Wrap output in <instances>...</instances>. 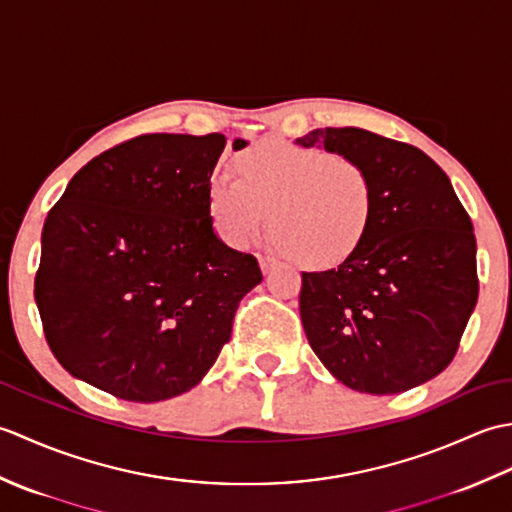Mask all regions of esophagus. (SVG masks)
<instances>
[{"mask_svg":"<svg viewBox=\"0 0 512 512\" xmlns=\"http://www.w3.org/2000/svg\"><path fill=\"white\" fill-rule=\"evenodd\" d=\"M259 266H262V273H264V275H270V273H273V270L279 266V262H277L275 257L262 255V257H259Z\"/></svg>","mask_w":512,"mask_h":512,"instance_id":"esophagus-1","label":"esophagus"}]
</instances>
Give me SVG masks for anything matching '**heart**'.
Here are the masks:
<instances>
[{
  "label": "heart",
  "instance_id": "b5f03b06",
  "mask_svg": "<svg viewBox=\"0 0 512 512\" xmlns=\"http://www.w3.org/2000/svg\"><path fill=\"white\" fill-rule=\"evenodd\" d=\"M235 178L206 191L211 222L228 246L244 248L262 235L273 213L281 250L308 268L347 262L376 222V187L356 158L262 138L237 151Z\"/></svg>",
  "mask_w": 512,
  "mask_h": 512
}]
</instances>
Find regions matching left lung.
<instances>
[{
  "instance_id": "left-lung-1",
  "label": "left lung",
  "mask_w": 512,
  "mask_h": 512,
  "mask_svg": "<svg viewBox=\"0 0 512 512\" xmlns=\"http://www.w3.org/2000/svg\"><path fill=\"white\" fill-rule=\"evenodd\" d=\"M356 158L376 187V222L341 266L301 273L310 347L343 385L400 394L449 367L477 303L475 233L451 180L424 151L358 127L297 138Z\"/></svg>"
}]
</instances>
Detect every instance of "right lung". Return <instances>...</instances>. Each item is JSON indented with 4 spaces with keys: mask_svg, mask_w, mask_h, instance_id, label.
Returning <instances> with one entry per match:
<instances>
[{
    "mask_svg": "<svg viewBox=\"0 0 512 512\" xmlns=\"http://www.w3.org/2000/svg\"><path fill=\"white\" fill-rule=\"evenodd\" d=\"M224 145L222 134L129 138L48 211L35 301L72 376L123 400H167L198 385L231 339L262 270L213 233L206 191Z\"/></svg>",
    "mask_w": 512,
    "mask_h": 512,
    "instance_id": "add662e5",
    "label": "right lung"
}]
</instances>
